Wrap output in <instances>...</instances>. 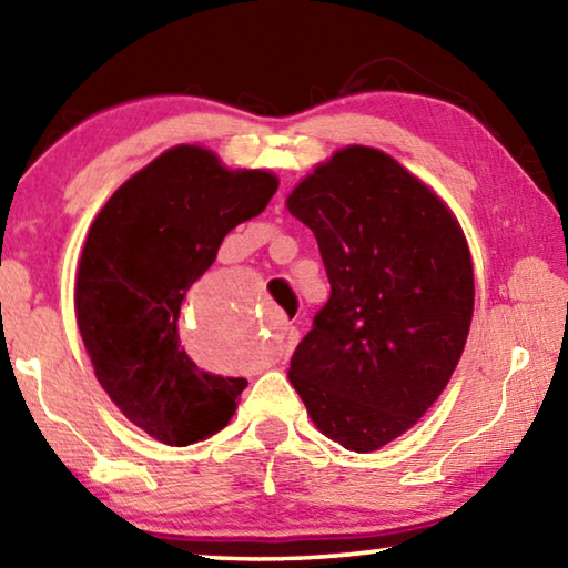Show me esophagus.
<instances>
[{
    "label": "esophagus",
    "instance_id": "obj_1",
    "mask_svg": "<svg viewBox=\"0 0 568 568\" xmlns=\"http://www.w3.org/2000/svg\"><path fill=\"white\" fill-rule=\"evenodd\" d=\"M297 338H301V333H297L295 325H287V328H285V341L281 345V358H287V355L293 353V348L297 345Z\"/></svg>",
    "mask_w": 568,
    "mask_h": 568
}]
</instances>
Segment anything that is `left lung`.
<instances>
[{
  "instance_id": "1",
  "label": "left lung",
  "mask_w": 568,
  "mask_h": 568,
  "mask_svg": "<svg viewBox=\"0 0 568 568\" xmlns=\"http://www.w3.org/2000/svg\"><path fill=\"white\" fill-rule=\"evenodd\" d=\"M313 230L331 297L291 378L315 426L368 454L438 400L464 353L474 267L456 217L386 152H335L287 197Z\"/></svg>"
}]
</instances>
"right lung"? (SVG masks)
<instances>
[{
  "instance_id": "1",
  "label": "right lung",
  "mask_w": 568,
  "mask_h": 568,
  "mask_svg": "<svg viewBox=\"0 0 568 568\" xmlns=\"http://www.w3.org/2000/svg\"><path fill=\"white\" fill-rule=\"evenodd\" d=\"M275 190L271 172L225 170L210 150L180 145L94 217L77 271V325L114 406L162 444L190 446L223 430L247 386L200 371L180 348L178 318L223 237L261 215Z\"/></svg>"
}]
</instances>
